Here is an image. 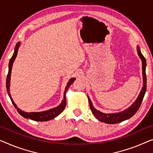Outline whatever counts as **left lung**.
<instances>
[{
	"label": "left lung",
	"mask_w": 153,
	"mask_h": 153,
	"mask_svg": "<svg viewBox=\"0 0 153 153\" xmlns=\"http://www.w3.org/2000/svg\"><path fill=\"white\" fill-rule=\"evenodd\" d=\"M137 53L142 61V71H143V87L142 91L139 95L137 99L135 100V102L132 104V105L128 108L126 110L120 113H103L100 112V111H97L93 107L92 102H91L89 97H88V101H89V106L91 110V112L93 114V115L97 118V120L101 121L102 122L106 123V124H117V123L122 122L123 121L126 120L129 118L135 115L138 109L140 108L142 104V100L144 97L146 91V58L143 57L142 53H141L140 47H137Z\"/></svg>",
	"instance_id": "1"
}]
</instances>
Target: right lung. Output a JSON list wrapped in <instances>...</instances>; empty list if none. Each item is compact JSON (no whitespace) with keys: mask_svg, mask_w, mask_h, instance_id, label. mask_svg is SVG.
Instances as JSON below:
<instances>
[{"mask_svg":"<svg viewBox=\"0 0 153 153\" xmlns=\"http://www.w3.org/2000/svg\"><path fill=\"white\" fill-rule=\"evenodd\" d=\"M20 46V42H18L16 46L15 47L14 49V53H13L12 57H11L10 60V63H9V71H8V74L7 76V81H6V87H7V93L10 96V99L11 100V102L13 104V106L16 108H17L18 112L20 114L22 117H25V118H29V119L34 120V121H38V122H45V121H49L50 120H52L57 117L58 115L62 112L64 109H65V106H66V104H67V100H66V92L67 91V89L69 88L71 84L74 82L75 81V78H71L69 80V82L67 84V86H66L65 91V93H64V100H62V103H61L60 105L56 107V108L50 109L49 111H43V112H37V113H26L24 112L21 110H20L19 108H17V106L16 104H14V102L11 99V95H10V77H11V69H12V65H13V62L14 61L16 57L17 56L18 53V47Z\"/></svg>","mask_w":153,"mask_h":153,"instance_id":"right-lung-1","label":"right lung"}]
</instances>
